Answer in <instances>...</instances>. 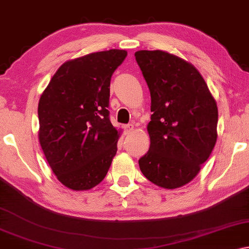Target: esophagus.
I'll return each instance as SVG.
<instances>
[{
  "mask_svg": "<svg viewBox=\"0 0 249 249\" xmlns=\"http://www.w3.org/2000/svg\"><path fill=\"white\" fill-rule=\"evenodd\" d=\"M124 132L127 133H130V132H132V130H133V124H125V125H124Z\"/></svg>",
  "mask_w": 249,
  "mask_h": 249,
  "instance_id": "1",
  "label": "esophagus"
}]
</instances>
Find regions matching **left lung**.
I'll list each match as a JSON object with an SVG mask.
<instances>
[{
  "label": "left lung",
  "mask_w": 249,
  "mask_h": 249,
  "mask_svg": "<svg viewBox=\"0 0 249 249\" xmlns=\"http://www.w3.org/2000/svg\"><path fill=\"white\" fill-rule=\"evenodd\" d=\"M151 97L150 147L139 159L141 173L167 189L196 177L217 140L218 109L193 64L160 50L135 53Z\"/></svg>",
  "instance_id": "left-lung-1"
}]
</instances>
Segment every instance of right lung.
Wrapping results in <instances>:
<instances>
[{
  "label": "right lung",
  "instance_id": "1",
  "mask_svg": "<svg viewBox=\"0 0 249 249\" xmlns=\"http://www.w3.org/2000/svg\"><path fill=\"white\" fill-rule=\"evenodd\" d=\"M125 56L124 50L112 49L68 61L41 95L40 144L56 178L72 190L100 183L117 154L110 81Z\"/></svg>",
  "mask_w": 249,
  "mask_h": 249
}]
</instances>
